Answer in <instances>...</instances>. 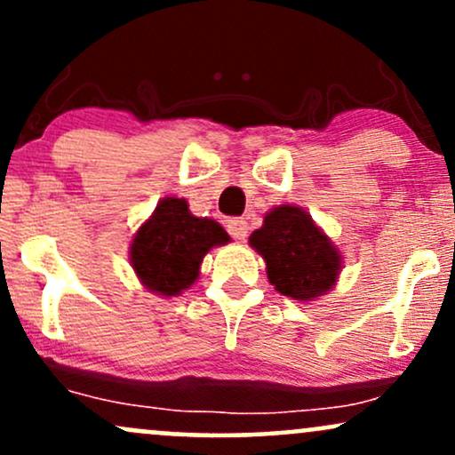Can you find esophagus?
Segmentation results:
<instances>
[{
  "mask_svg": "<svg viewBox=\"0 0 455 455\" xmlns=\"http://www.w3.org/2000/svg\"><path fill=\"white\" fill-rule=\"evenodd\" d=\"M227 231L235 239H245V235H248V222L243 218H231V220H227Z\"/></svg>",
  "mask_w": 455,
  "mask_h": 455,
  "instance_id": "obj_1",
  "label": "esophagus"
}]
</instances>
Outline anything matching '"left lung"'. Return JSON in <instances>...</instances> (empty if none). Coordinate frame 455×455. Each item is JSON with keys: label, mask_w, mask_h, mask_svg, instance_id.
I'll return each mask as SVG.
<instances>
[{"label": "left lung", "mask_w": 455, "mask_h": 455, "mask_svg": "<svg viewBox=\"0 0 455 455\" xmlns=\"http://www.w3.org/2000/svg\"><path fill=\"white\" fill-rule=\"evenodd\" d=\"M250 245L267 263L275 291L299 301L325 295L340 271V252L304 210L275 207L263 227L250 235Z\"/></svg>", "instance_id": "obj_1"}]
</instances>
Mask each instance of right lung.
<instances>
[{"label": "right lung", "mask_w": 455, "mask_h": 455, "mask_svg": "<svg viewBox=\"0 0 455 455\" xmlns=\"http://www.w3.org/2000/svg\"><path fill=\"white\" fill-rule=\"evenodd\" d=\"M227 242L220 224L192 216L186 201L169 196L134 235L130 260L149 291L171 297L198 278L201 260L213 245Z\"/></svg>", "instance_id": "1"}]
</instances>
